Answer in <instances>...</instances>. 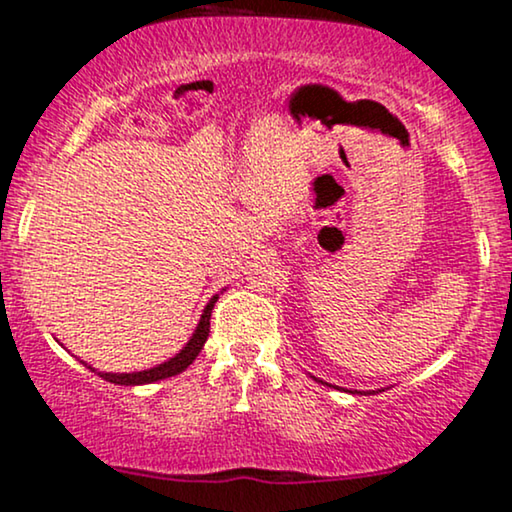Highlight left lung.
<instances>
[{"label": "left lung", "instance_id": "1", "mask_svg": "<svg viewBox=\"0 0 512 512\" xmlns=\"http://www.w3.org/2000/svg\"><path fill=\"white\" fill-rule=\"evenodd\" d=\"M319 383H323V380H319ZM323 385H328V387H335V385H331V383H323ZM349 392H352V390H349ZM354 392H357V390H354ZM380 392V390H378ZM368 394V392H366Z\"/></svg>", "mask_w": 512, "mask_h": 512}]
</instances>
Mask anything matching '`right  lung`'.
<instances>
[{
	"label": "right lung",
	"mask_w": 512,
	"mask_h": 512,
	"mask_svg": "<svg viewBox=\"0 0 512 512\" xmlns=\"http://www.w3.org/2000/svg\"><path fill=\"white\" fill-rule=\"evenodd\" d=\"M217 300H219V295L210 297V302L205 304L196 331H193L189 342H186V345L181 347L172 359L163 361V364L146 368V371H134V373H103V371H96V368H92L89 364H84V361L82 364L87 368H92L94 373H99L103 380H108V383H115V385H148V383H158V380L172 378V375L186 371V368L193 364V359L200 354V349H203L205 340H208V335H210V314H212V307H215Z\"/></svg>",
	"instance_id": "right-lung-1"
}]
</instances>
